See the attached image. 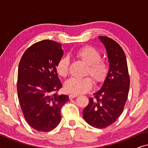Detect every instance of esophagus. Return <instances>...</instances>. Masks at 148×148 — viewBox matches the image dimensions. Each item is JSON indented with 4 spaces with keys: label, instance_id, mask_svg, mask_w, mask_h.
I'll list each match as a JSON object with an SVG mask.
<instances>
[{
    "label": "esophagus",
    "instance_id": "obj_1",
    "mask_svg": "<svg viewBox=\"0 0 148 148\" xmlns=\"http://www.w3.org/2000/svg\"><path fill=\"white\" fill-rule=\"evenodd\" d=\"M76 97H77V94H71L69 95V98L70 99H73V98H76Z\"/></svg>",
    "mask_w": 148,
    "mask_h": 148
}]
</instances>
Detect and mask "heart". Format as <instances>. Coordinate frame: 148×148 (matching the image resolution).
<instances>
[{
    "mask_svg": "<svg viewBox=\"0 0 148 148\" xmlns=\"http://www.w3.org/2000/svg\"><path fill=\"white\" fill-rule=\"evenodd\" d=\"M73 58L86 64L85 75H90L96 84L103 82L108 73V65L104 59L101 58L100 52L90 46H86L73 54ZM69 69V60L62 58L56 64V71L58 75L65 77ZM92 79L89 77L77 79L71 78L66 81L64 88L73 94H81L88 92L92 88Z\"/></svg>",
    "mask_w": 148,
    "mask_h": 148,
    "instance_id": "b5f03b06",
    "label": "heart"
}]
</instances>
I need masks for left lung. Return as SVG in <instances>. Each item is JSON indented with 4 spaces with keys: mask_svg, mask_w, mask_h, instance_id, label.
<instances>
[{
    "mask_svg": "<svg viewBox=\"0 0 148 148\" xmlns=\"http://www.w3.org/2000/svg\"><path fill=\"white\" fill-rule=\"evenodd\" d=\"M109 60L108 75L101 88L90 98L83 110L85 121L95 128L110 126L122 114L128 97L130 78L125 52L121 46L106 36H98Z\"/></svg>",
    "mask_w": 148,
    "mask_h": 148,
    "instance_id": "obj_1",
    "label": "left lung"
}]
</instances>
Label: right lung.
<instances>
[{
    "label": "right lung",
    "mask_w": 148,
    "mask_h": 148,
    "mask_svg": "<svg viewBox=\"0 0 148 148\" xmlns=\"http://www.w3.org/2000/svg\"><path fill=\"white\" fill-rule=\"evenodd\" d=\"M62 45L52 40L36 42L24 52L19 62L17 94L22 112L28 125L47 132L61 120L60 110L69 100L58 95L62 88L56 64L63 55Z\"/></svg>",
    "instance_id": "right-lung-1"
}]
</instances>
